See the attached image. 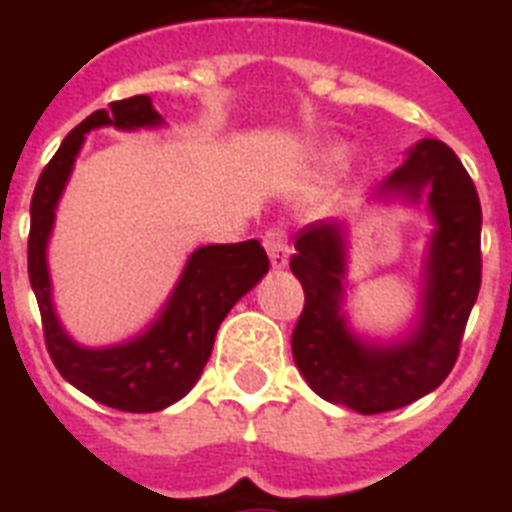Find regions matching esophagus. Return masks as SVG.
<instances>
[{
    "label": "esophagus",
    "instance_id": "obj_1",
    "mask_svg": "<svg viewBox=\"0 0 512 512\" xmlns=\"http://www.w3.org/2000/svg\"><path fill=\"white\" fill-rule=\"evenodd\" d=\"M264 248L274 269H284L289 264V243L282 228H269L264 233Z\"/></svg>",
    "mask_w": 512,
    "mask_h": 512
}]
</instances>
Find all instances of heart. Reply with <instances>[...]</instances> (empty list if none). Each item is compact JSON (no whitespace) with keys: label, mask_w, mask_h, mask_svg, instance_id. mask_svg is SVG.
<instances>
[{"label":"heart","mask_w":512,"mask_h":512,"mask_svg":"<svg viewBox=\"0 0 512 512\" xmlns=\"http://www.w3.org/2000/svg\"><path fill=\"white\" fill-rule=\"evenodd\" d=\"M343 161H346V148H330L325 153V164L328 166H341Z\"/></svg>","instance_id":"obj_1"}]
</instances>
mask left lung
Instances as JSON below:
<instances>
[{"label":"left lung","instance_id":"8db88e82","mask_svg":"<svg viewBox=\"0 0 512 512\" xmlns=\"http://www.w3.org/2000/svg\"><path fill=\"white\" fill-rule=\"evenodd\" d=\"M374 200H425L433 220L418 315L405 336L372 341L348 325V241L341 220L305 225L289 261L305 289V310L292 333L297 369L323 400L361 415L405 408L449 377L482 282V207L467 169L446 143H415Z\"/></svg>","mask_w":512,"mask_h":512}]
</instances>
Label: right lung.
Masks as SVG:
<instances>
[{"mask_svg": "<svg viewBox=\"0 0 512 512\" xmlns=\"http://www.w3.org/2000/svg\"><path fill=\"white\" fill-rule=\"evenodd\" d=\"M140 130L164 125L153 110L151 97L112 102L79 122L56 156L48 161L30 202V238H27V274L43 318L45 346L61 377L76 390L125 413H156L182 400L200 379L212 354L215 333L230 307L251 292L269 271V259L259 241L212 243L192 253L182 277L171 289L161 312L138 336L112 346L89 348L66 333L53 307V284L48 271L56 207L69 184L84 138L97 128Z\"/></svg>", "mask_w": 512, "mask_h": 512, "instance_id": "obj_1", "label": "right lung"}]
</instances>
